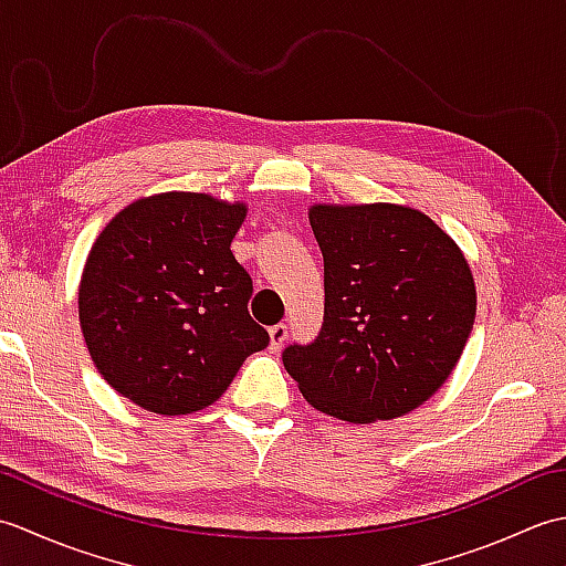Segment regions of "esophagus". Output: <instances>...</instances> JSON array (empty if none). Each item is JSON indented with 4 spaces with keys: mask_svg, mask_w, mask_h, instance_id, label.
<instances>
[{
    "mask_svg": "<svg viewBox=\"0 0 566 566\" xmlns=\"http://www.w3.org/2000/svg\"><path fill=\"white\" fill-rule=\"evenodd\" d=\"M286 340V323H276V326L270 328V347L272 350H280Z\"/></svg>",
    "mask_w": 566,
    "mask_h": 566,
    "instance_id": "34e87169",
    "label": "esophagus"
}]
</instances>
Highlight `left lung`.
Returning <instances> with one entry per match:
<instances>
[{"label": "left lung", "mask_w": 566, "mask_h": 566, "mask_svg": "<svg viewBox=\"0 0 566 566\" xmlns=\"http://www.w3.org/2000/svg\"><path fill=\"white\" fill-rule=\"evenodd\" d=\"M323 323L282 363L306 401L347 423L413 411L450 377L474 326L469 264L426 213L396 203L314 207Z\"/></svg>", "instance_id": "8db88e82"}]
</instances>
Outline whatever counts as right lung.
Returning <instances> with one entry per match:
<instances>
[{
    "instance_id": "right-lung-1",
    "label": "right lung",
    "mask_w": 566,
    "mask_h": 566,
    "mask_svg": "<svg viewBox=\"0 0 566 566\" xmlns=\"http://www.w3.org/2000/svg\"><path fill=\"white\" fill-rule=\"evenodd\" d=\"M243 219V203L167 191L116 213L92 245L80 282L84 343L99 375L146 411L211 406L270 345L231 252Z\"/></svg>"
}]
</instances>
